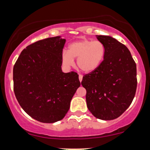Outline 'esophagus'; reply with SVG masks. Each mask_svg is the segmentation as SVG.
Masks as SVG:
<instances>
[{"instance_id":"obj_1","label":"esophagus","mask_w":150,"mask_h":150,"mask_svg":"<svg viewBox=\"0 0 150 150\" xmlns=\"http://www.w3.org/2000/svg\"><path fill=\"white\" fill-rule=\"evenodd\" d=\"M79 80H80V82H82V75H79Z\"/></svg>"}]
</instances>
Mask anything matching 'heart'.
Listing matches in <instances>:
<instances>
[{"label":"heart","mask_w":150,"mask_h":150,"mask_svg":"<svg viewBox=\"0 0 150 150\" xmlns=\"http://www.w3.org/2000/svg\"><path fill=\"white\" fill-rule=\"evenodd\" d=\"M105 56V47L99 41L81 39L72 42L68 50L61 54L63 65L66 68L72 66L74 58H77V65L85 73H92L102 63Z\"/></svg>","instance_id":"heart-1"}]
</instances>
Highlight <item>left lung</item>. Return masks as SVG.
I'll return each mask as SVG.
<instances>
[{"label": "left lung", "mask_w": 150, "mask_h": 150, "mask_svg": "<svg viewBox=\"0 0 150 150\" xmlns=\"http://www.w3.org/2000/svg\"><path fill=\"white\" fill-rule=\"evenodd\" d=\"M105 56L99 68L82 78L86 101L94 117L117 118L131 104L137 88L136 64L128 48L110 36L97 35Z\"/></svg>", "instance_id": "1"}]
</instances>
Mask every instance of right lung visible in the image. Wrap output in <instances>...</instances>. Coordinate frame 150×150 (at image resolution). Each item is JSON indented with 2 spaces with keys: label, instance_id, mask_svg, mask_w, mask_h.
<instances>
[{
  "label": "right lung",
  "instance_id": "right-lung-1",
  "mask_svg": "<svg viewBox=\"0 0 150 150\" xmlns=\"http://www.w3.org/2000/svg\"><path fill=\"white\" fill-rule=\"evenodd\" d=\"M65 41L57 36L27 46L13 68L17 100L29 116L42 123L63 119L80 86L76 73L62 71Z\"/></svg>",
  "mask_w": 150,
  "mask_h": 150
}]
</instances>
